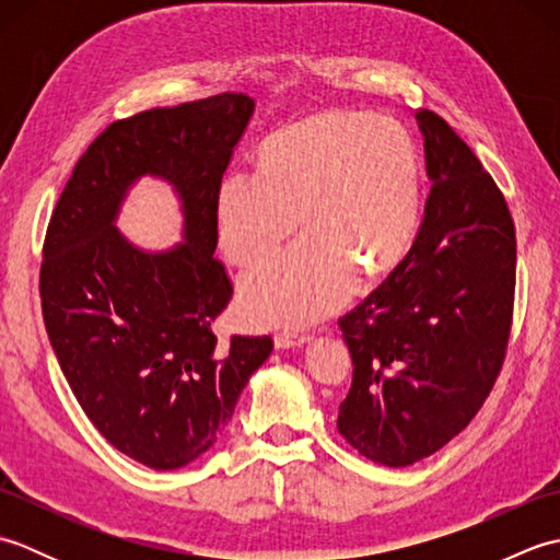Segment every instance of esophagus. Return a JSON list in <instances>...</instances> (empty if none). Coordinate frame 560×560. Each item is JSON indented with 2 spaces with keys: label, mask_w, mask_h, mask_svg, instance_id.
Segmentation results:
<instances>
[{
  "label": "esophagus",
  "mask_w": 560,
  "mask_h": 560,
  "mask_svg": "<svg viewBox=\"0 0 560 560\" xmlns=\"http://www.w3.org/2000/svg\"><path fill=\"white\" fill-rule=\"evenodd\" d=\"M307 341L305 335H299V331H279L277 337H273V347L277 349H295V347H303Z\"/></svg>",
  "instance_id": "34e87169"
}]
</instances>
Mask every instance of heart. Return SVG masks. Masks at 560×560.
Masks as SVG:
<instances>
[{"label":"heart","instance_id":"obj_1","mask_svg":"<svg viewBox=\"0 0 560 560\" xmlns=\"http://www.w3.org/2000/svg\"><path fill=\"white\" fill-rule=\"evenodd\" d=\"M219 245L255 265L301 223L307 235L241 279V311L259 327L329 315L368 277L389 271L419 231L421 168L407 129L371 113L327 110L279 129L259 149L257 175L219 183Z\"/></svg>","mask_w":560,"mask_h":560}]
</instances>
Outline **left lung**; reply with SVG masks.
Returning <instances> with one entry per match:
<instances>
[{"label":"left lung","instance_id":"8db88e82","mask_svg":"<svg viewBox=\"0 0 560 560\" xmlns=\"http://www.w3.org/2000/svg\"><path fill=\"white\" fill-rule=\"evenodd\" d=\"M431 192L397 269L339 319L353 380L339 433L409 467L450 443L495 383L513 323L515 225L481 161L443 117L413 115Z\"/></svg>","mask_w":560,"mask_h":560}]
</instances>
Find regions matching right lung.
<instances>
[{
    "mask_svg": "<svg viewBox=\"0 0 560 560\" xmlns=\"http://www.w3.org/2000/svg\"><path fill=\"white\" fill-rule=\"evenodd\" d=\"M255 101L221 93L113 122L79 159L47 225L40 301L47 337L83 413L144 467L205 455L231 421L269 337L219 341L233 287L217 249L219 183ZM141 176L168 182L184 243L144 250L116 229Z\"/></svg>",
    "mask_w": 560,
    "mask_h": 560,
    "instance_id": "1",
    "label": "right lung"
}]
</instances>
